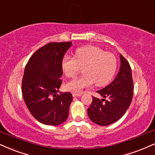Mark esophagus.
Segmentation results:
<instances>
[{"instance_id":"obj_1","label":"esophagus","mask_w":155,"mask_h":155,"mask_svg":"<svg viewBox=\"0 0 155 155\" xmlns=\"http://www.w3.org/2000/svg\"><path fill=\"white\" fill-rule=\"evenodd\" d=\"M82 94L81 93H72V96L73 97H79V96H81Z\"/></svg>"}]
</instances>
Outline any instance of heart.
Here are the masks:
<instances>
[{"instance_id": "obj_1", "label": "heart", "mask_w": 155, "mask_h": 155, "mask_svg": "<svg viewBox=\"0 0 155 155\" xmlns=\"http://www.w3.org/2000/svg\"><path fill=\"white\" fill-rule=\"evenodd\" d=\"M62 70L68 78H74L83 68V75L68 82L64 88L70 92L79 93L92 86H104L111 81L117 69V59L113 53L105 51L96 46L78 49L74 57L65 55L62 60Z\"/></svg>"}]
</instances>
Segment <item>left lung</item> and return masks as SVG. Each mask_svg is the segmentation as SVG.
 Here are the masks:
<instances>
[{"mask_svg": "<svg viewBox=\"0 0 155 155\" xmlns=\"http://www.w3.org/2000/svg\"><path fill=\"white\" fill-rule=\"evenodd\" d=\"M121 67L114 81L97 91L103 99L93 97L87 108L90 119L100 126H108L119 120L125 114L133 98L134 83L130 64L120 54ZM105 98H108L107 100Z\"/></svg>", "mask_w": 155, "mask_h": 155, "instance_id": "obj_1", "label": "left lung"}]
</instances>
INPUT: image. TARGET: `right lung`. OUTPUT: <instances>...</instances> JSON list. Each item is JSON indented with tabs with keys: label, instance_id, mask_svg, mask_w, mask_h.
<instances>
[{
	"label": "right lung",
	"instance_id": "right-lung-1",
	"mask_svg": "<svg viewBox=\"0 0 155 155\" xmlns=\"http://www.w3.org/2000/svg\"><path fill=\"white\" fill-rule=\"evenodd\" d=\"M72 42H51L39 48L28 60L22 80V95L31 115L47 125L67 120L72 101L70 93L59 92L62 60Z\"/></svg>",
	"mask_w": 155,
	"mask_h": 155
}]
</instances>
